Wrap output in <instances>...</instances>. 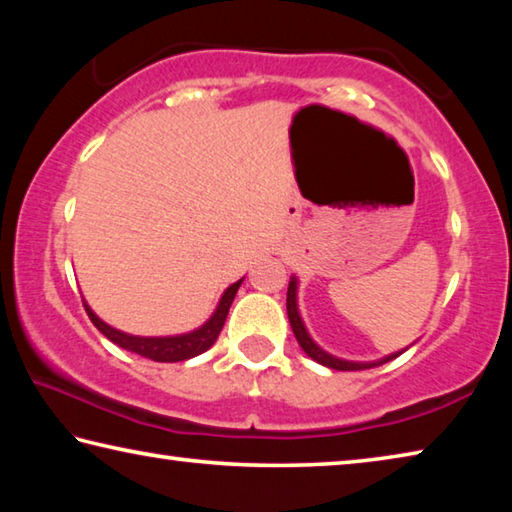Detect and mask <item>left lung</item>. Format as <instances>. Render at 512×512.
<instances>
[{
  "mask_svg": "<svg viewBox=\"0 0 512 512\" xmlns=\"http://www.w3.org/2000/svg\"><path fill=\"white\" fill-rule=\"evenodd\" d=\"M287 314H289V323L293 334H296V339L300 343V348L307 352L309 359H314L320 366H327L332 370H366V368H375L381 366V363L386 361H393L395 357H400L402 352H406L409 348L404 350H397L386 354V357H381L377 361H350V359H341V357H334V354H329L327 350L320 348V345L311 339L309 329L305 325V320L300 316V307H298V277L291 275V282H289V291H287Z\"/></svg>",
  "mask_w": 512,
  "mask_h": 512,
  "instance_id": "1",
  "label": "left lung"
}]
</instances>
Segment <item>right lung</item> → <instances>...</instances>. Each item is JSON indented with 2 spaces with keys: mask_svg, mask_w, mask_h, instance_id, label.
<instances>
[{
  "mask_svg": "<svg viewBox=\"0 0 512 512\" xmlns=\"http://www.w3.org/2000/svg\"><path fill=\"white\" fill-rule=\"evenodd\" d=\"M241 282H244V277L237 280L235 284H230V287L221 293V298H219V302H216L212 316L207 318L203 325H198L196 329H189V332H183V334L137 336V334L121 332V329L108 325L106 320H101L97 314H94L85 298H83V305H85V311H88V316L94 323V327H97L99 332L106 336V339L119 345V348L140 354V357H146L151 361L176 363V361L194 359V357H198V354H203L205 350L212 348L216 339H219L223 323H225V318H228L230 305L237 296Z\"/></svg>",
  "mask_w": 512,
  "mask_h": 512,
  "instance_id": "right-lung-1",
  "label": "right lung"
}]
</instances>
